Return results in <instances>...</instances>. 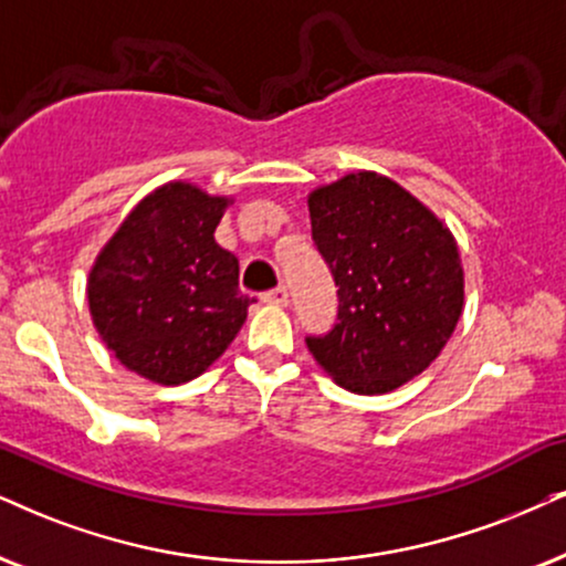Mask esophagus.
<instances>
[{
    "label": "esophagus",
    "mask_w": 566,
    "mask_h": 566,
    "mask_svg": "<svg viewBox=\"0 0 566 566\" xmlns=\"http://www.w3.org/2000/svg\"><path fill=\"white\" fill-rule=\"evenodd\" d=\"M263 303L287 305V303H290V292H287V287H274V290H269L266 295H263Z\"/></svg>",
    "instance_id": "obj_1"
}]
</instances>
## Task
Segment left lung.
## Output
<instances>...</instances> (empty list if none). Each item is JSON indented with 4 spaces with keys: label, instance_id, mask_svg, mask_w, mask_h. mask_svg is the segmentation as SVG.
Instances as JSON below:
<instances>
[{
    "label": "left lung",
    "instance_id": "8db88e82",
    "mask_svg": "<svg viewBox=\"0 0 566 566\" xmlns=\"http://www.w3.org/2000/svg\"><path fill=\"white\" fill-rule=\"evenodd\" d=\"M313 242L332 269L336 324L307 349L342 389L386 395L420 376L452 336L464 271L449 227L378 171L307 196Z\"/></svg>",
    "mask_w": 566,
    "mask_h": 566
}]
</instances>
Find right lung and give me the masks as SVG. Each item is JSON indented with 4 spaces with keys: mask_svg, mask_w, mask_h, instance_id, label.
<instances>
[{
    "mask_svg": "<svg viewBox=\"0 0 566 566\" xmlns=\"http://www.w3.org/2000/svg\"><path fill=\"white\" fill-rule=\"evenodd\" d=\"M232 198L192 182L148 192L112 234L88 274L93 326L133 374L177 386L224 355L253 297L240 263L213 240Z\"/></svg>",
    "mask_w": 566,
    "mask_h": 566,
    "instance_id": "right-lung-1",
    "label": "right lung"
}]
</instances>
